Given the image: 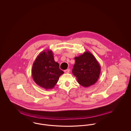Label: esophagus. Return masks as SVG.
Segmentation results:
<instances>
[{
	"label": "esophagus",
	"mask_w": 131,
	"mask_h": 131,
	"mask_svg": "<svg viewBox=\"0 0 131 131\" xmlns=\"http://www.w3.org/2000/svg\"><path fill=\"white\" fill-rule=\"evenodd\" d=\"M70 70L69 69H67V70H64V72H65V73H70Z\"/></svg>",
	"instance_id": "esophagus-1"
}]
</instances>
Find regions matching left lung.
I'll list each match as a JSON object with an SVG mask.
<instances>
[{"label": "left lung", "instance_id": "obj_1", "mask_svg": "<svg viewBox=\"0 0 131 131\" xmlns=\"http://www.w3.org/2000/svg\"><path fill=\"white\" fill-rule=\"evenodd\" d=\"M74 60L75 62L72 72L79 84L85 87L94 84L99 79L101 67L93 54L86 51L75 57Z\"/></svg>", "mask_w": 131, "mask_h": 131}]
</instances>
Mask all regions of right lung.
I'll use <instances>...</instances> for the list:
<instances>
[{
  "label": "right lung",
  "instance_id": "obj_1",
  "mask_svg": "<svg viewBox=\"0 0 131 131\" xmlns=\"http://www.w3.org/2000/svg\"><path fill=\"white\" fill-rule=\"evenodd\" d=\"M63 71L60 69L58 62L53 59L52 50H47L36 58L32 69V75L35 83L45 89H52L58 82Z\"/></svg>",
  "mask_w": 131,
  "mask_h": 131
}]
</instances>
